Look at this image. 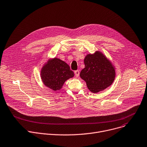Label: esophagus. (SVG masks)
Segmentation results:
<instances>
[{"mask_svg":"<svg viewBox=\"0 0 147 147\" xmlns=\"http://www.w3.org/2000/svg\"><path fill=\"white\" fill-rule=\"evenodd\" d=\"M74 73H75V75L77 77H78L79 76V74H80V72L78 70H76L74 71Z\"/></svg>","mask_w":147,"mask_h":147,"instance_id":"esophagus-1","label":"esophagus"}]
</instances>
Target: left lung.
I'll return each mask as SVG.
<instances>
[{"instance_id": "1", "label": "left lung", "mask_w": 147, "mask_h": 147, "mask_svg": "<svg viewBox=\"0 0 147 147\" xmlns=\"http://www.w3.org/2000/svg\"><path fill=\"white\" fill-rule=\"evenodd\" d=\"M84 63L85 67L80 76L90 91L97 93L113 84L116 76L115 66L102 52L97 50L87 55Z\"/></svg>"}]
</instances>
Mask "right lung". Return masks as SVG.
Segmentation results:
<instances>
[{"label":"right lung","mask_w":147,"mask_h":147,"mask_svg":"<svg viewBox=\"0 0 147 147\" xmlns=\"http://www.w3.org/2000/svg\"><path fill=\"white\" fill-rule=\"evenodd\" d=\"M74 76L70 66L57 57L49 59L40 70L43 83L53 91L60 90L64 82Z\"/></svg>","instance_id":"1"}]
</instances>
